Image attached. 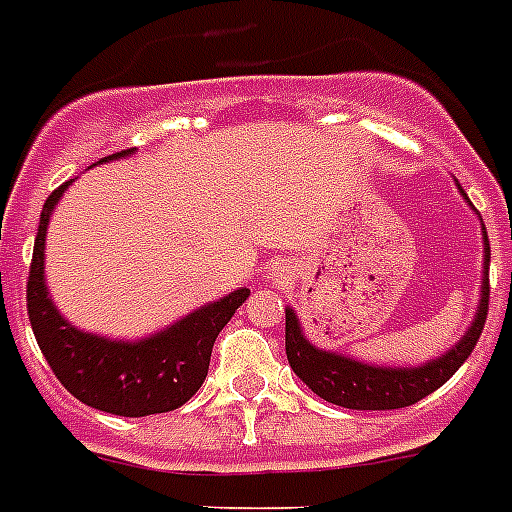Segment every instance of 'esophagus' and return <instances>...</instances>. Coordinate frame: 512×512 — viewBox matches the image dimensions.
Returning a JSON list of instances; mask_svg holds the SVG:
<instances>
[{"label":"esophagus","instance_id":"obj_1","mask_svg":"<svg viewBox=\"0 0 512 512\" xmlns=\"http://www.w3.org/2000/svg\"><path fill=\"white\" fill-rule=\"evenodd\" d=\"M290 274H292L290 266H287L285 261H279V264H274L272 269H269V279H272V285H285Z\"/></svg>","mask_w":512,"mask_h":512}]
</instances>
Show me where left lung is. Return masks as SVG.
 <instances>
[{"mask_svg": "<svg viewBox=\"0 0 512 512\" xmlns=\"http://www.w3.org/2000/svg\"><path fill=\"white\" fill-rule=\"evenodd\" d=\"M461 189V186H458ZM464 194V189H461ZM466 196V194H464ZM469 199V196H466ZM484 233V277H482V300L476 308L469 331L461 336V342L453 344L445 355L419 365V368H378L365 362L349 360L336 352H326L308 342L300 329L295 310H285V349L290 368L295 370L300 381L310 391L321 396L329 404L344 406V409H362V412H383V409H401L412 406L438 391L466 360L471 349L482 336L484 321L489 310V238Z\"/></svg>", "mask_w": 512, "mask_h": 512, "instance_id": "left-lung-1", "label": "left lung"}]
</instances>
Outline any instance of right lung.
Returning a JSON list of instances; mask_svg holds the SVG:
<instances>
[{
    "label": "right lung",
    "instance_id": "add662e5",
    "mask_svg": "<svg viewBox=\"0 0 512 512\" xmlns=\"http://www.w3.org/2000/svg\"><path fill=\"white\" fill-rule=\"evenodd\" d=\"M131 152L134 150L116 152L98 163L119 160ZM69 183L72 181L61 183L43 204L30 261L28 318L38 347L61 386L82 404L119 417L173 412L202 388L214 339L235 310L246 303L251 290L240 287L139 342H113L106 336L74 329L48 298L43 277L46 227Z\"/></svg>",
    "mask_w": 512,
    "mask_h": 512
}]
</instances>
